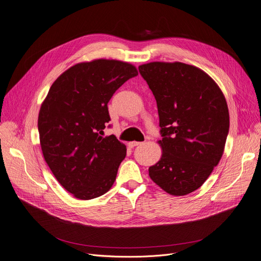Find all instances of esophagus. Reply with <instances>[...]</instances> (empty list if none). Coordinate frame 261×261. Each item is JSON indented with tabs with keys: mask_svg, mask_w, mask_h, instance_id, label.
<instances>
[{
	"mask_svg": "<svg viewBox=\"0 0 261 261\" xmlns=\"http://www.w3.org/2000/svg\"><path fill=\"white\" fill-rule=\"evenodd\" d=\"M142 142H137V141H133V142H129V147L134 148V147H138V145H140Z\"/></svg>",
	"mask_w": 261,
	"mask_h": 261,
	"instance_id": "esophagus-1",
	"label": "esophagus"
}]
</instances>
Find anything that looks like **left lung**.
Returning a JSON list of instances; mask_svg holds the SVG:
<instances>
[{
	"label": "left lung",
	"mask_w": 261,
	"mask_h": 261,
	"mask_svg": "<svg viewBox=\"0 0 261 261\" xmlns=\"http://www.w3.org/2000/svg\"><path fill=\"white\" fill-rule=\"evenodd\" d=\"M158 103L163 154L149 168L162 190L184 196L199 187L220 163L229 132L223 92L203 70L181 62L140 65Z\"/></svg>",
	"instance_id": "1"
}]
</instances>
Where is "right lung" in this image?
<instances>
[{"instance_id": "right-lung-1", "label": "right lung", "mask_w": 261, "mask_h": 261, "mask_svg": "<svg viewBox=\"0 0 261 261\" xmlns=\"http://www.w3.org/2000/svg\"><path fill=\"white\" fill-rule=\"evenodd\" d=\"M134 65L117 60L83 62L54 83L38 114L44 159L58 182L81 200L107 193L116 181L126 147L116 136L102 137L110 121L108 101Z\"/></svg>"}]
</instances>
